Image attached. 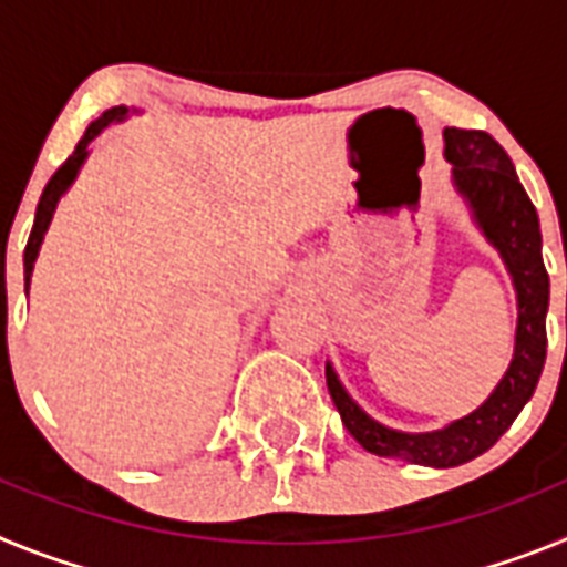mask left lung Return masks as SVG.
Segmentation results:
<instances>
[{
  "label": "left lung",
  "instance_id": "obj_1",
  "mask_svg": "<svg viewBox=\"0 0 567 567\" xmlns=\"http://www.w3.org/2000/svg\"><path fill=\"white\" fill-rule=\"evenodd\" d=\"M445 158L452 162L457 193L488 244L499 252L517 289V343L508 372L483 405L445 429L409 434L389 429L360 409L327 363V385L340 420L365 452L405 463L452 468L480 457L517 420L539 383L545 365V315H548V272L543 264V233L537 209L517 178L508 153L483 130L445 127Z\"/></svg>",
  "mask_w": 567,
  "mask_h": 567
}]
</instances>
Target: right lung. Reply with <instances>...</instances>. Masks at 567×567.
Returning <instances> with one entry per match:
<instances>
[{
  "instance_id": "right-lung-1",
  "label": "right lung",
  "mask_w": 567,
  "mask_h": 567,
  "mask_svg": "<svg viewBox=\"0 0 567 567\" xmlns=\"http://www.w3.org/2000/svg\"><path fill=\"white\" fill-rule=\"evenodd\" d=\"M130 113H138V110H130L124 107V104H118V107H110L104 110L102 115H99L96 122L90 124L87 133L82 135V142L76 144V150H73V155H70L68 162L62 164V167L53 173V178L48 182V187H44L42 198H39V207H37V221H33V229H30V238H28V247H24V287H30V275H33V264H37V255H39V247H42L44 240V233H48L50 221H53V213H56V204L59 198H62L64 193H68V187L73 182H76L79 169H82L84 158H87V144L96 138L99 133H102L107 124L113 122H124Z\"/></svg>"
}]
</instances>
